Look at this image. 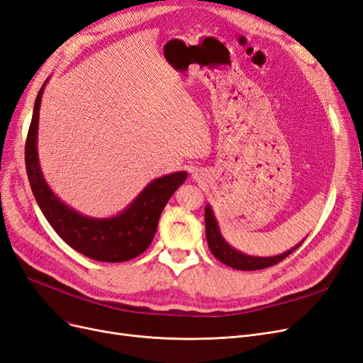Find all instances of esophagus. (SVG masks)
<instances>
[{"instance_id":"esophagus-1","label":"esophagus","mask_w":363,"mask_h":363,"mask_svg":"<svg viewBox=\"0 0 363 363\" xmlns=\"http://www.w3.org/2000/svg\"><path fill=\"white\" fill-rule=\"evenodd\" d=\"M194 178H197V173H196V177H194Z\"/></svg>"}]
</instances>
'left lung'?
Instances as JSON below:
<instances>
[{
    "mask_svg": "<svg viewBox=\"0 0 363 363\" xmlns=\"http://www.w3.org/2000/svg\"><path fill=\"white\" fill-rule=\"evenodd\" d=\"M205 227H206V239H208V245L211 252L216 256L221 263L233 267V269L239 271H257V269H264V267L275 266L281 260H284L287 256L299 248L301 244H298L294 248L279 254V256L274 257H252V256H245V254L236 251L232 248L229 244L223 239L220 230H218V224L216 217H213V212L211 206H206L205 209Z\"/></svg>",
    "mask_w": 363,
    "mask_h": 363,
    "instance_id": "obj_1",
    "label": "left lung"
}]
</instances>
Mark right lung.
Wrapping results in <instances>:
<instances>
[{"label": "right lung", "instance_id": "right-lung-1", "mask_svg": "<svg viewBox=\"0 0 363 363\" xmlns=\"http://www.w3.org/2000/svg\"><path fill=\"white\" fill-rule=\"evenodd\" d=\"M34 103L33 119L25 142V166L33 194L43 216L58 236L84 256L107 263L138 257L151 245L161 212L172 194L186 179L185 172H177L152 181L139 197L119 216L112 218H89L65 206L48 186L37 157V125L42 94Z\"/></svg>", "mask_w": 363, "mask_h": 363}]
</instances>
